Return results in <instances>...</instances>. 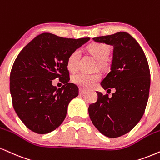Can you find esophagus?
I'll use <instances>...</instances> for the list:
<instances>
[{
	"label": "esophagus",
	"instance_id": "esophagus-1",
	"mask_svg": "<svg viewBox=\"0 0 160 160\" xmlns=\"http://www.w3.org/2000/svg\"><path fill=\"white\" fill-rule=\"evenodd\" d=\"M86 92H87L86 90L82 89V88H80V89H79V93H80V95H84V94H85Z\"/></svg>",
	"mask_w": 160,
	"mask_h": 160
}]
</instances>
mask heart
I'll list each match as a JSON object with an SVG mask.
<instances>
[{
    "label": "heart",
    "mask_w": 160,
    "mask_h": 160,
    "mask_svg": "<svg viewBox=\"0 0 160 160\" xmlns=\"http://www.w3.org/2000/svg\"><path fill=\"white\" fill-rule=\"evenodd\" d=\"M88 51L96 59L102 60L108 55L109 48L107 45L103 43H92L88 46ZM80 49H76L69 55L67 60V67L70 72H75L78 68V62L80 59ZM101 79L99 74H86V73H79L74 75L73 78V82L75 84L84 87H91Z\"/></svg>",
    "instance_id": "obj_1"
}]
</instances>
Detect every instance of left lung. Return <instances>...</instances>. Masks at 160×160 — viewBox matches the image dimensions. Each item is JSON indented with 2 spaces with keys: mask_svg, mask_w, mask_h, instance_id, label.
Masks as SVG:
<instances>
[{
  "mask_svg": "<svg viewBox=\"0 0 160 160\" xmlns=\"http://www.w3.org/2000/svg\"><path fill=\"white\" fill-rule=\"evenodd\" d=\"M93 40L113 46L110 72L102 80L112 97L96 92L98 100L88 107L95 127L103 135L117 138L130 132L141 120L147 106L151 74L145 53L136 40L126 32L98 36Z\"/></svg>",
  "mask_w": 160,
  "mask_h": 160,
  "instance_id": "obj_1",
  "label": "left lung"
}]
</instances>
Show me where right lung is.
<instances>
[{
	"label": "right lung",
	"mask_w": 160,
	"mask_h": 160,
	"mask_svg": "<svg viewBox=\"0 0 160 160\" xmlns=\"http://www.w3.org/2000/svg\"><path fill=\"white\" fill-rule=\"evenodd\" d=\"M89 39L44 32L29 42L15 59L9 77L13 108L32 132L48 133L64 121L69 102L79 94L78 86L68 82L67 60ZM56 78L64 83L61 88L52 85Z\"/></svg>",
	"instance_id": "add662e5"
}]
</instances>
